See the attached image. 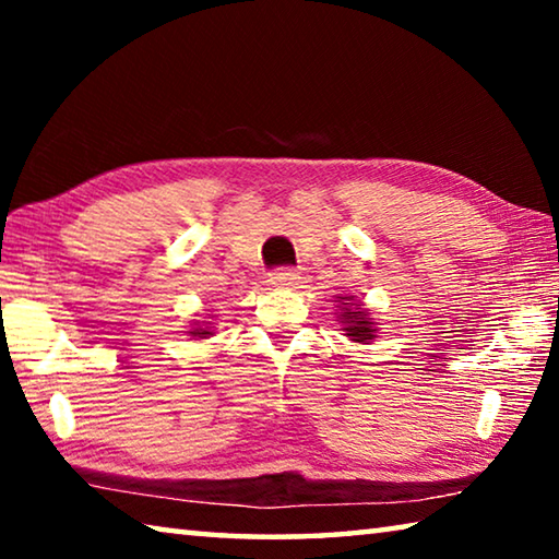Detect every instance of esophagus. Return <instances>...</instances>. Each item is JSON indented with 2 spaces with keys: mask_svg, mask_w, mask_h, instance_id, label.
<instances>
[{
  "mask_svg": "<svg viewBox=\"0 0 559 559\" xmlns=\"http://www.w3.org/2000/svg\"><path fill=\"white\" fill-rule=\"evenodd\" d=\"M300 281V273L296 269H276L269 273V283L273 288H290Z\"/></svg>",
  "mask_w": 559,
  "mask_h": 559,
  "instance_id": "esophagus-1",
  "label": "esophagus"
}]
</instances>
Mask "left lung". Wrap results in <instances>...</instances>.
<instances>
[{
	"label": "left lung",
	"instance_id": "1",
	"mask_svg": "<svg viewBox=\"0 0 559 559\" xmlns=\"http://www.w3.org/2000/svg\"><path fill=\"white\" fill-rule=\"evenodd\" d=\"M347 306V302H345ZM343 323H345V333L349 340H355V343H370V340L374 337V330H372V320L367 318L365 310H347L343 313Z\"/></svg>",
	"mask_w": 559,
	"mask_h": 559
}]
</instances>
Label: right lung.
I'll list each match as a JSON object with an SVG mask.
<instances>
[{
    "label": "right lung",
    "mask_w": 559,
    "mask_h": 559,
    "mask_svg": "<svg viewBox=\"0 0 559 559\" xmlns=\"http://www.w3.org/2000/svg\"><path fill=\"white\" fill-rule=\"evenodd\" d=\"M192 335H197V337H206V335H212L210 330H204V328H197V330H192Z\"/></svg>",
    "instance_id": "1"
}]
</instances>
